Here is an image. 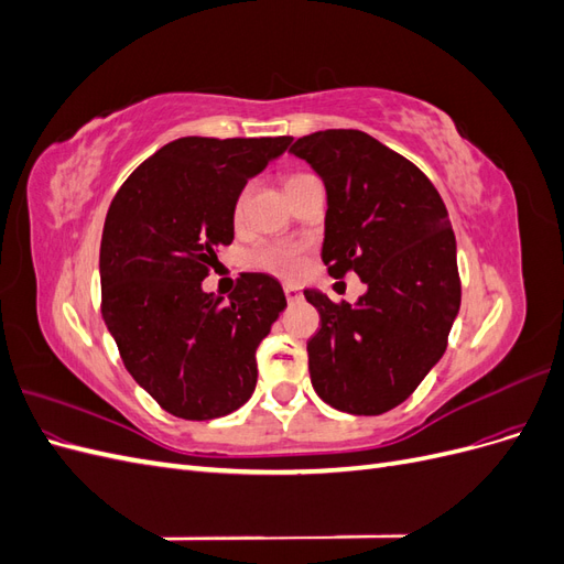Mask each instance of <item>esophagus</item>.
Returning <instances> with one entry per match:
<instances>
[{"instance_id":"34e87169","label":"esophagus","mask_w":564,"mask_h":564,"mask_svg":"<svg viewBox=\"0 0 564 564\" xmlns=\"http://www.w3.org/2000/svg\"><path fill=\"white\" fill-rule=\"evenodd\" d=\"M284 296L289 303H296V301H301V289L294 284H284Z\"/></svg>"}]
</instances>
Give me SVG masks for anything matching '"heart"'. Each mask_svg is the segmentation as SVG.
Wrapping results in <instances>:
<instances>
[{
  "label": "heart",
  "instance_id": "1",
  "mask_svg": "<svg viewBox=\"0 0 564 564\" xmlns=\"http://www.w3.org/2000/svg\"><path fill=\"white\" fill-rule=\"evenodd\" d=\"M308 178H313V176L311 174L289 176L286 183H284V191H292L294 185L308 181ZM247 197H249V187H245L240 197L235 199L232 214H235L237 220H240L242 214H245ZM305 253H308V249H305V245H299V242H261V245L253 247V251L249 253V259L256 268L268 270V272H272V275L296 278L299 272L305 268Z\"/></svg>",
  "mask_w": 564,
  "mask_h": 564
}]
</instances>
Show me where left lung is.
<instances>
[{
  "instance_id": "8db88e82",
  "label": "left lung",
  "mask_w": 564,
  "mask_h": 564,
  "mask_svg": "<svg viewBox=\"0 0 564 564\" xmlns=\"http://www.w3.org/2000/svg\"><path fill=\"white\" fill-rule=\"evenodd\" d=\"M289 152L327 187L322 261L329 275L352 270L367 284L355 305L303 292L319 313L308 340L313 388L338 412L383 414L437 365L458 313L447 207L416 164L365 131H315Z\"/></svg>"
}]
</instances>
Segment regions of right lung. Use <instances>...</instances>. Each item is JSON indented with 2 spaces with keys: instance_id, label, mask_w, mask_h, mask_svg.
<instances>
[{
  "instance_id": "right-lung-1",
  "label": "right lung",
  "mask_w": 564,
  "mask_h": 564,
  "mask_svg": "<svg viewBox=\"0 0 564 564\" xmlns=\"http://www.w3.org/2000/svg\"><path fill=\"white\" fill-rule=\"evenodd\" d=\"M292 143L185 139L166 143L119 187L100 240V313L127 371L164 412L209 421L256 388V348L286 308L275 278L245 272L235 292H202L251 176Z\"/></svg>"
}]
</instances>
